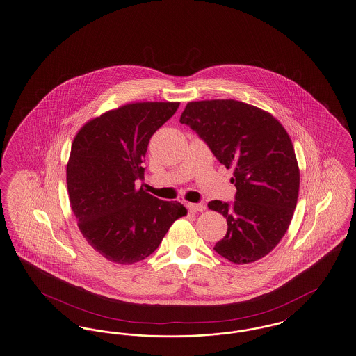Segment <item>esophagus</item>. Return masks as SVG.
<instances>
[{
    "instance_id": "esophagus-1",
    "label": "esophagus",
    "mask_w": 356,
    "mask_h": 356,
    "mask_svg": "<svg viewBox=\"0 0 356 356\" xmlns=\"http://www.w3.org/2000/svg\"><path fill=\"white\" fill-rule=\"evenodd\" d=\"M186 208L191 211V212H202L205 209V207L202 204H192V202H188L186 204Z\"/></svg>"
}]
</instances>
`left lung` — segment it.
<instances>
[{"label": "left lung", "mask_w": 356, "mask_h": 356, "mask_svg": "<svg viewBox=\"0 0 356 356\" xmlns=\"http://www.w3.org/2000/svg\"><path fill=\"white\" fill-rule=\"evenodd\" d=\"M180 123L192 128L221 164L234 168L236 201L208 204L228 222L214 250L238 265L269 254L298 200V163L286 129L269 113L234 99L189 102Z\"/></svg>", "instance_id": "1"}]
</instances>
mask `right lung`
<instances>
[{
  "label": "right lung",
  "mask_w": 356,
  "mask_h": 356,
  "mask_svg": "<svg viewBox=\"0 0 356 356\" xmlns=\"http://www.w3.org/2000/svg\"><path fill=\"white\" fill-rule=\"evenodd\" d=\"M179 102L122 106L87 122L74 138L66 170L78 227L100 256L132 265L151 256L172 224L186 214L177 201L136 189L151 136Z\"/></svg>",
  "instance_id": "1"
}]
</instances>
